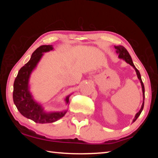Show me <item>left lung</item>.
<instances>
[{
    "label": "left lung",
    "mask_w": 158,
    "mask_h": 158,
    "mask_svg": "<svg viewBox=\"0 0 158 158\" xmlns=\"http://www.w3.org/2000/svg\"><path fill=\"white\" fill-rule=\"evenodd\" d=\"M115 48L116 49V52L118 53V57L120 58H123V59H124L125 61L127 63H129L130 65H132L134 68L136 70V73H137V77H138V79L140 80V82L141 84V87H142V91H143V104H142V106H141V108L140 109V111L138 112V113L136 114V116L135 117V118L133 120V122H135L136 120L138 118V117L140 116V114L141 113V111H142L143 109V105H144V98H145V89H144V85L143 84L142 82V80H141V74L139 73V71L138 70V69L135 68V65H134V63L132 62V58H131L130 53H128V52L127 51V49H125L124 47L121 46V45H119V46H115Z\"/></svg>",
    "instance_id": "1"
}]
</instances>
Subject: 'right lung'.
<instances>
[{
    "instance_id": "right-lung-1",
    "label": "right lung",
    "mask_w": 158,
    "mask_h": 158,
    "mask_svg": "<svg viewBox=\"0 0 158 158\" xmlns=\"http://www.w3.org/2000/svg\"><path fill=\"white\" fill-rule=\"evenodd\" d=\"M52 45H42L32 53L28 62L19 71L14 82L13 101L19 111L23 116L37 123H49L58 121L66 114L64 112L44 113L42 106L35 102L28 90V79L33 69L35 68L44 52L52 50ZM69 102V96L66 98Z\"/></svg>"
}]
</instances>
